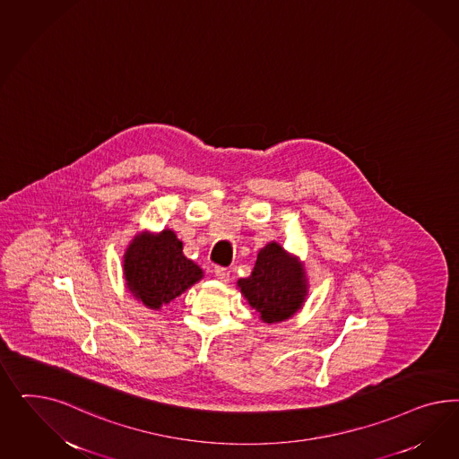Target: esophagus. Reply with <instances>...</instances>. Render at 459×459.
<instances>
[{"label":"esophagus","mask_w":459,"mask_h":459,"mask_svg":"<svg viewBox=\"0 0 459 459\" xmlns=\"http://www.w3.org/2000/svg\"><path fill=\"white\" fill-rule=\"evenodd\" d=\"M215 276L217 278L221 279V281H227L229 279V276H230V271L227 269V267H215Z\"/></svg>","instance_id":"esophagus-1"}]
</instances>
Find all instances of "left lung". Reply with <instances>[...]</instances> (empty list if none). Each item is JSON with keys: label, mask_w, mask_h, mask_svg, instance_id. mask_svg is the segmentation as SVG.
<instances>
[{"label": "left lung", "mask_w": 459, "mask_h": 459, "mask_svg": "<svg viewBox=\"0 0 459 459\" xmlns=\"http://www.w3.org/2000/svg\"><path fill=\"white\" fill-rule=\"evenodd\" d=\"M237 286L264 323L291 318L307 294L305 267L278 242L259 250L249 278L238 279Z\"/></svg>", "instance_id": "1"}]
</instances>
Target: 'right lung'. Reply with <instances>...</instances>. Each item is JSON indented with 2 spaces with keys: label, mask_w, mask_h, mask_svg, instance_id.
Listing matches in <instances>:
<instances>
[{
  "label": "right lung",
  "mask_w": 459,
  "mask_h": 459,
  "mask_svg": "<svg viewBox=\"0 0 459 459\" xmlns=\"http://www.w3.org/2000/svg\"><path fill=\"white\" fill-rule=\"evenodd\" d=\"M202 278L204 271L183 255V242L169 229L143 232L126 249V286L146 307L160 309Z\"/></svg>",
  "instance_id": "right-lung-1"
}]
</instances>
